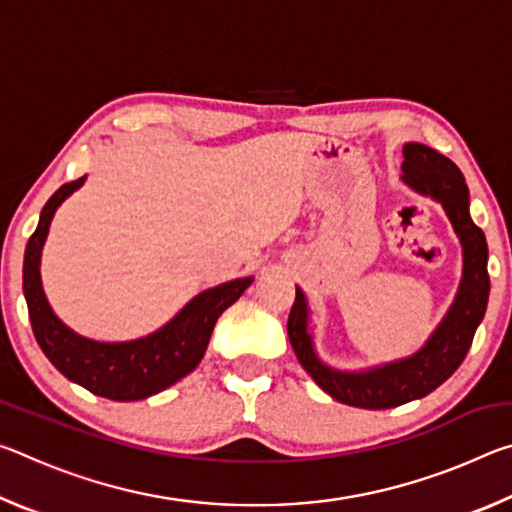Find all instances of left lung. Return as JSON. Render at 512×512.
Segmentation results:
<instances>
[{"label": "left lung", "mask_w": 512, "mask_h": 512, "mask_svg": "<svg viewBox=\"0 0 512 512\" xmlns=\"http://www.w3.org/2000/svg\"><path fill=\"white\" fill-rule=\"evenodd\" d=\"M402 155V183L443 207L463 248V275L443 320L418 352L361 370L334 368L320 359L309 329L311 309L300 287L287 323L293 352L307 375L336 402L357 409H393L436 391L463 363L488 307V244L470 216V189L463 173L427 144L406 142Z\"/></svg>", "instance_id": "obj_1"}]
</instances>
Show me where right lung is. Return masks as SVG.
Instances as JSON below:
<instances>
[{
  "instance_id": "1",
  "label": "right lung",
  "mask_w": 512,
  "mask_h": 512,
  "mask_svg": "<svg viewBox=\"0 0 512 512\" xmlns=\"http://www.w3.org/2000/svg\"><path fill=\"white\" fill-rule=\"evenodd\" d=\"M85 178L88 176L63 185L49 198L40 212L38 228L24 250L22 289L31 327L40 350L69 381L115 402L146 400L187 377L201 363L216 320L230 305H235L255 277H237L219 287L205 289L169 323L140 339L97 341L74 332L49 305L42 289L40 262L56 210L76 189L83 187Z\"/></svg>"
}]
</instances>
